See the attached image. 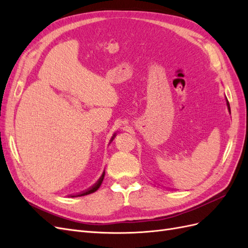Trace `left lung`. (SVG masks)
<instances>
[{"mask_svg": "<svg viewBox=\"0 0 248 248\" xmlns=\"http://www.w3.org/2000/svg\"><path fill=\"white\" fill-rule=\"evenodd\" d=\"M227 106H228V108H229V111L231 112V108H230V104H229V102L227 101Z\"/></svg>", "mask_w": 248, "mask_h": 248, "instance_id": "8db88e82", "label": "left lung"}]
</instances>
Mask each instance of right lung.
<instances>
[{
	"instance_id": "obj_1",
	"label": "right lung",
	"mask_w": 248,
	"mask_h": 248,
	"mask_svg": "<svg viewBox=\"0 0 248 248\" xmlns=\"http://www.w3.org/2000/svg\"><path fill=\"white\" fill-rule=\"evenodd\" d=\"M115 137H116V133H114V136L111 137V139H110V141H112V140L115 139ZM109 141V142H110ZM104 175H106V171L103 170V172H102V175L100 176V178L98 179V181H97L93 186H91L90 187V188H88L87 190H85V191H81V192H79V193H77V194H70L69 197H71V198H77V197H82V196H87V194H90V193H93V192H95L97 189L99 188L100 187V185H101V183H102V181H103V178H104Z\"/></svg>"
}]
</instances>
